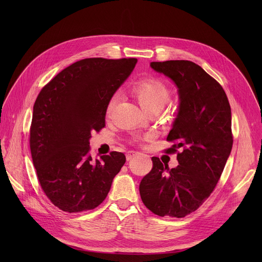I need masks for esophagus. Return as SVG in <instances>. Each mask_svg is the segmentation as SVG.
<instances>
[{
	"mask_svg": "<svg viewBox=\"0 0 262 262\" xmlns=\"http://www.w3.org/2000/svg\"><path fill=\"white\" fill-rule=\"evenodd\" d=\"M138 155H139V152H138V151H134V150H128V151L126 152V160H127V161H129V160L134 159L135 157H137Z\"/></svg>",
	"mask_w": 262,
	"mask_h": 262,
	"instance_id": "1",
	"label": "esophagus"
}]
</instances>
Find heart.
Masks as SVG:
<instances>
[{
	"mask_svg": "<svg viewBox=\"0 0 262 262\" xmlns=\"http://www.w3.org/2000/svg\"><path fill=\"white\" fill-rule=\"evenodd\" d=\"M132 91L146 112H150L156 108L162 110L170 97V92L167 86L161 80L156 78H145L136 82ZM119 99V92L114 93L110 97L105 110L107 116L114 111Z\"/></svg>",
	"mask_w": 262,
	"mask_h": 262,
	"instance_id": "obj_1",
	"label": "heart"
}]
</instances>
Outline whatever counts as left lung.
<instances>
[{
	"label": "left lung",
	"mask_w": 262,
	"mask_h": 262,
	"mask_svg": "<svg viewBox=\"0 0 262 262\" xmlns=\"http://www.w3.org/2000/svg\"><path fill=\"white\" fill-rule=\"evenodd\" d=\"M178 88L179 111L167 141V154L177 152L178 166L169 169L154 157L143 177L144 205L160 216L183 217L209 197L232 149L231 108L223 87L199 65L188 60L151 62ZM182 148V152L177 149Z\"/></svg>",
	"instance_id": "1"
}]
</instances>
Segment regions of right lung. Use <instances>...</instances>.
Returning a JSON list of instances; mask_svg holds the SVG:
<instances>
[{
  "label": "right lung",
  "mask_w": 262,
  "mask_h": 262,
  "mask_svg": "<svg viewBox=\"0 0 262 262\" xmlns=\"http://www.w3.org/2000/svg\"><path fill=\"white\" fill-rule=\"evenodd\" d=\"M137 59L88 58L60 71L33 106L30 149L41 189L63 211L97 207L125 163L112 151L93 160L89 139L105 126L110 97L128 78Z\"/></svg>",
  "instance_id": "add662e5"
}]
</instances>
